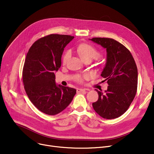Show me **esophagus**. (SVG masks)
<instances>
[{
    "label": "esophagus",
    "mask_w": 154,
    "mask_h": 154,
    "mask_svg": "<svg viewBox=\"0 0 154 154\" xmlns=\"http://www.w3.org/2000/svg\"><path fill=\"white\" fill-rule=\"evenodd\" d=\"M85 90L84 89V88H77V92L78 93H79V92H85Z\"/></svg>",
    "instance_id": "1"
}]
</instances>
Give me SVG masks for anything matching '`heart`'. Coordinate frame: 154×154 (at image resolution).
<instances>
[{
  "mask_svg": "<svg viewBox=\"0 0 154 154\" xmlns=\"http://www.w3.org/2000/svg\"><path fill=\"white\" fill-rule=\"evenodd\" d=\"M77 53L79 54V55L80 56V57L81 58V59L83 61L87 59L92 60V59L99 57L100 55L99 51L96 49V48H95L94 46L88 44H80L77 48ZM70 55V51L69 50L65 52L63 56V59H62V61L63 63H66V62L69 58ZM87 77V75H85L84 76V77ZM75 79L77 80V81L80 82L82 80L83 77L80 75H76L75 77Z\"/></svg>",
  "mask_w": 154,
  "mask_h": 154,
  "instance_id": "obj_1",
  "label": "heart"
}]
</instances>
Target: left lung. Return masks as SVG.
I'll use <instances>...</instances> for the list:
<instances>
[{"mask_svg": "<svg viewBox=\"0 0 154 154\" xmlns=\"http://www.w3.org/2000/svg\"><path fill=\"white\" fill-rule=\"evenodd\" d=\"M89 40L106 49V63L100 75L109 85L104 92L96 90L99 99L92 103L93 108L103 119L117 118L127 111L135 96L138 81L136 63L131 52L117 40L100 37Z\"/></svg>", "mask_w": 154, "mask_h": 154, "instance_id": "8db88e82", "label": "left lung"}]
</instances>
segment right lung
I'll list each match as a JSON object with an SVG mask.
<instances>
[{"label": "right lung", "mask_w": 154, "mask_h": 154, "mask_svg": "<svg viewBox=\"0 0 154 154\" xmlns=\"http://www.w3.org/2000/svg\"><path fill=\"white\" fill-rule=\"evenodd\" d=\"M74 38L48 35L35 41L27 54L22 74L24 88L31 102L45 114L63 111L76 94L75 88L57 84L54 74L61 66L64 48Z\"/></svg>", "instance_id": "right-lung-1"}]
</instances>
